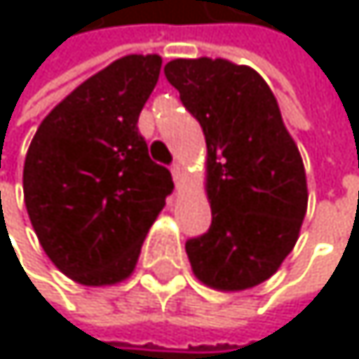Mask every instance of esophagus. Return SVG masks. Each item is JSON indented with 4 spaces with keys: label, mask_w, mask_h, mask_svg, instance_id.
<instances>
[{
    "label": "esophagus",
    "mask_w": 359,
    "mask_h": 359,
    "mask_svg": "<svg viewBox=\"0 0 359 359\" xmlns=\"http://www.w3.org/2000/svg\"><path fill=\"white\" fill-rule=\"evenodd\" d=\"M183 174H185V172H183V165H181V163H174V165H172V176H174L176 185L183 181Z\"/></svg>",
    "instance_id": "1"
}]
</instances>
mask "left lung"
<instances>
[{"label":"left lung","mask_w":359,"mask_h":359,"mask_svg":"<svg viewBox=\"0 0 359 359\" xmlns=\"http://www.w3.org/2000/svg\"><path fill=\"white\" fill-rule=\"evenodd\" d=\"M163 73L206 140L211 228L185 243L194 276L217 291L269 280L297 243L308 209L306 170L278 101L254 68L172 60Z\"/></svg>","instance_id":"8db88e82"}]
</instances>
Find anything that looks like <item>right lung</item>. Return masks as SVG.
<instances>
[{
  "mask_svg": "<svg viewBox=\"0 0 359 359\" xmlns=\"http://www.w3.org/2000/svg\"><path fill=\"white\" fill-rule=\"evenodd\" d=\"M159 55H125L40 122L23 168L29 222L51 263L86 286L129 278L174 183L148 157L137 118Z\"/></svg>",
  "mask_w": 359,
  "mask_h": 359,
  "instance_id": "add662e5",
  "label": "right lung"
}]
</instances>
